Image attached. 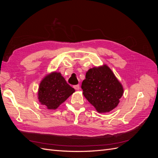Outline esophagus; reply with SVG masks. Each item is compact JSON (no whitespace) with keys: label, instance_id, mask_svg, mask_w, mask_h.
Wrapping results in <instances>:
<instances>
[{"label":"esophagus","instance_id":"1","mask_svg":"<svg viewBox=\"0 0 158 158\" xmlns=\"http://www.w3.org/2000/svg\"><path fill=\"white\" fill-rule=\"evenodd\" d=\"M73 87H74V88L75 89L78 90V89H80V85H78H78H74Z\"/></svg>","mask_w":158,"mask_h":158}]
</instances>
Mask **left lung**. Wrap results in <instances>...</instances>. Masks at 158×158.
Instances as JSON below:
<instances>
[{"instance_id": "1", "label": "left lung", "mask_w": 158, "mask_h": 158, "mask_svg": "<svg viewBox=\"0 0 158 158\" xmlns=\"http://www.w3.org/2000/svg\"><path fill=\"white\" fill-rule=\"evenodd\" d=\"M82 89L85 98L99 113L115 108L123 94L121 84L106 65L88 70Z\"/></svg>"}]
</instances>
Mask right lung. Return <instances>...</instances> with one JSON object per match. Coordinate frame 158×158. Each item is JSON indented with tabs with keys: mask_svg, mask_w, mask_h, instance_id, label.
I'll return each mask as SVG.
<instances>
[{
	"mask_svg": "<svg viewBox=\"0 0 158 158\" xmlns=\"http://www.w3.org/2000/svg\"><path fill=\"white\" fill-rule=\"evenodd\" d=\"M74 92L75 89L67 84L60 73L55 72L41 81L38 99L48 109H56Z\"/></svg>",
	"mask_w": 158,
	"mask_h": 158,
	"instance_id": "obj_1",
	"label": "right lung"
}]
</instances>
